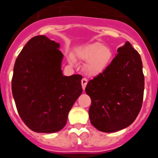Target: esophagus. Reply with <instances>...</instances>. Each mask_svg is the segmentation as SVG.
<instances>
[{
  "mask_svg": "<svg viewBox=\"0 0 158 158\" xmlns=\"http://www.w3.org/2000/svg\"><path fill=\"white\" fill-rule=\"evenodd\" d=\"M81 82H82V89H85V86H86L87 83H88V80H87L86 79H85V78H83V79H82V81H81Z\"/></svg>",
  "mask_w": 158,
  "mask_h": 158,
  "instance_id": "34e87169",
  "label": "esophagus"
}]
</instances>
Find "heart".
Returning a JSON list of instances; mask_svg holds the SVG:
<instances>
[{"label":"heart","mask_w":158,"mask_h":158,"mask_svg":"<svg viewBox=\"0 0 158 158\" xmlns=\"http://www.w3.org/2000/svg\"><path fill=\"white\" fill-rule=\"evenodd\" d=\"M78 58L85 63V72L89 76H95L102 73L111 62L113 52L102 44L95 43L79 49L76 52ZM72 60V59H71Z\"/></svg>","instance_id":"1"}]
</instances>
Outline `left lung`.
Segmentation results:
<instances>
[{
  "mask_svg": "<svg viewBox=\"0 0 158 158\" xmlns=\"http://www.w3.org/2000/svg\"><path fill=\"white\" fill-rule=\"evenodd\" d=\"M117 51L106 69L89 80L85 87L92 100L91 124L103 132L127 128L142 106L144 76L141 56L129 42Z\"/></svg>",
  "mask_w": 158,
  "mask_h": 158,
  "instance_id": "left-lung-1",
  "label": "left lung"
}]
</instances>
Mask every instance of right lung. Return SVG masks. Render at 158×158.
I'll use <instances>...</instances> for the list:
<instances>
[{"instance_id":"right-lung-1","label":"right lung","mask_w":158,"mask_h":158,"mask_svg":"<svg viewBox=\"0 0 158 158\" xmlns=\"http://www.w3.org/2000/svg\"><path fill=\"white\" fill-rule=\"evenodd\" d=\"M60 44L44 35L31 38L16 60L12 93L22 121L38 133H53L66 125L82 94V76L63 75Z\"/></svg>"}]
</instances>
